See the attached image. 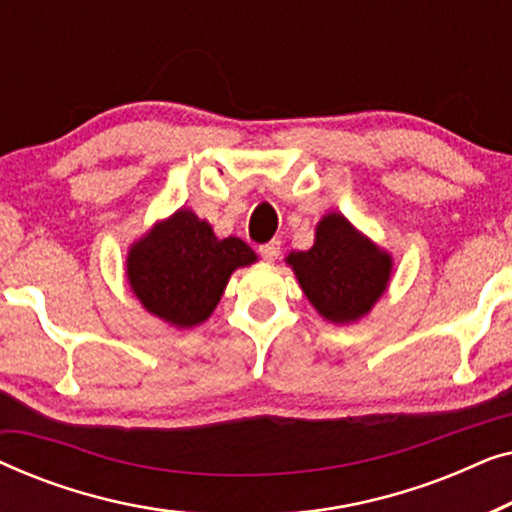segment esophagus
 Instances as JSON below:
<instances>
[{
    "label": "esophagus",
    "mask_w": 512,
    "mask_h": 512,
    "mask_svg": "<svg viewBox=\"0 0 512 512\" xmlns=\"http://www.w3.org/2000/svg\"><path fill=\"white\" fill-rule=\"evenodd\" d=\"M279 247H282L279 240H270L268 244H261V247H258V254H261V258H265V261H275L279 256Z\"/></svg>",
    "instance_id": "obj_1"
}]
</instances>
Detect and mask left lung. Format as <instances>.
<instances>
[{"mask_svg": "<svg viewBox=\"0 0 512 512\" xmlns=\"http://www.w3.org/2000/svg\"><path fill=\"white\" fill-rule=\"evenodd\" d=\"M286 263L314 310L333 324H352L373 310L394 265L387 251L338 212L319 221L312 249L291 251Z\"/></svg>", "mask_w": 512, "mask_h": 512, "instance_id": "1", "label": "left lung"}]
</instances>
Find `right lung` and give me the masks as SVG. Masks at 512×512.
Here are the masks:
<instances>
[{"label":"right lung","instance_id":"right-lung-1","mask_svg":"<svg viewBox=\"0 0 512 512\" xmlns=\"http://www.w3.org/2000/svg\"><path fill=\"white\" fill-rule=\"evenodd\" d=\"M256 261L240 237L219 240L191 209L158 221L128 251L125 275L146 310L177 328L209 319L237 268Z\"/></svg>","mask_w":512,"mask_h":512}]
</instances>
